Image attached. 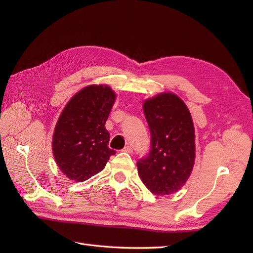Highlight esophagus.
Returning <instances> with one entry per match:
<instances>
[{
  "instance_id": "1",
  "label": "esophagus",
  "mask_w": 253,
  "mask_h": 253,
  "mask_svg": "<svg viewBox=\"0 0 253 253\" xmlns=\"http://www.w3.org/2000/svg\"><path fill=\"white\" fill-rule=\"evenodd\" d=\"M123 151L126 152V153H132V147L131 146H126L125 148L123 149Z\"/></svg>"
}]
</instances>
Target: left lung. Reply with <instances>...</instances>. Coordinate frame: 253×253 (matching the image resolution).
<instances>
[{
  "label": "left lung",
  "instance_id": "obj_1",
  "mask_svg": "<svg viewBox=\"0 0 253 253\" xmlns=\"http://www.w3.org/2000/svg\"><path fill=\"white\" fill-rule=\"evenodd\" d=\"M151 150L137 162L143 184L154 195L174 193L185 185L195 164V128L186 104L174 93L143 103Z\"/></svg>",
  "mask_w": 253,
  "mask_h": 253
}]
</instances>
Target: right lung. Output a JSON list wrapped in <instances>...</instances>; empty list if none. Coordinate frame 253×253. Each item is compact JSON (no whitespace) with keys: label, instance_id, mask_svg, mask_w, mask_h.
Masks as SVG:
<instances>
[{"label":"right lung","instance_id":"right-lung-1","mask_svg":"<svg viewBox=\"0 0 253 253\" xmlns=\"http://www.w3.org/2000/svg\"><path fill=\"white\" fill-rule=\"evenodd\" d=\"M116 95L109 85H88L69 100L53 133L52 149L64 175L84 181L104 169L116 152L109 148L105 122Z\"/></svg>","mask_w":253,"mask_h":253}]
</instances>
